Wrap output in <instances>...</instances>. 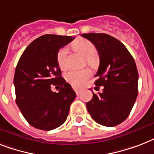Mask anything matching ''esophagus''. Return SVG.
<instances>
[{
    "label": "esophagus",
    "mask_w": 154,
    "mask_h": 154,
    "mask_svg": "<svg viewBox=\"0 0 154 154\" xmlns=\"http://www.w3.org/2000/svg\"><path fill=\"white\" fill-rule=\"evenodd\" d=\"M72 89H74V91L76 92V94H77V95H79V94L81 93V91H82V89L77 88V87H72Z\"/></svg>",
    "instance_id": "esophagus-1"
}]
</instances>
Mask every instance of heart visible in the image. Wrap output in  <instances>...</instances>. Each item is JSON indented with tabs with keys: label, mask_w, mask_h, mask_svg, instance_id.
<instances>
[{
	"label": "heart",
	"mask_w": 154,
	"mask_h": 154,
	"mask_svg": "<svg viewBox=\"0 0 154 154\" xmlns=\"http://www.w3.org/2000/svg\"><path fill=\"white\" fill-rule=\"evenodd\" d=\"M75 49L83 54L86 57V61L89 65H94L95 62L94 55L95 54L96 49L94 45L91 42L85 39H79L73 43ZM68 49L67 47H63L58 51L57 54V62L60 69H65L68 67L67 61ZM91 76V72L89 69H70L65 75V80L68 83L74 87H80L87 81Z\"/></svg>",
	"instance_id": "1"
}]
</instances>
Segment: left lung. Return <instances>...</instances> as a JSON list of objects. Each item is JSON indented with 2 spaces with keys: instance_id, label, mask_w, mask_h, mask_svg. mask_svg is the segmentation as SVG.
<instances>
[{
  "instance_id": "1",
  "label": "left lung",
  "mask_w": 154,
  "mask_h": 154,
  "mask_svg": "<svg viewBox=\"0 0 154 154\" xmlns=\"http://www.w3.org/2000/svg\"><path fill=\"white\" fill-rule=\"evenodd\" d=\"M95 45L100 57V65L95 77L101 93H93L86 103L92 118L108 127L121 124L131 112L138 93V72L136 63L126 47L117 39L105 33H84Z\"/></svg>"
}]
</instances>
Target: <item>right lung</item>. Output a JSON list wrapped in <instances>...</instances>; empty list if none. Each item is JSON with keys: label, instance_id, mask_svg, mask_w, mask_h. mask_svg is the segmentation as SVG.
<instances>
[{"label": "right lung", "instance_id": "obj_1", "mask_svg": "<svg viewBox=\"0 0 154 154\" xmlns=\"http://www.w3.org/2000/svg\"><path fill=\"white\" fill-rule=\"evenodd\" d=\"M74 37L45 34L25 49L16 67L13 84L16 102L29 124L42 130L60 126L76 97L74 90L61 77L57 54ZM59 85L58 93L51 85Z\"/></svg>", "mask_w": 154, "mask_h": 154}]
</instances>
